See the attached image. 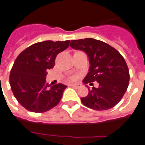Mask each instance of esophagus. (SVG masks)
<instances>
[{
  "mask_svg": "<svg viewBox=\"0 0 145 145\" xmlns=\"http://www.w3.org/2000/svg\"><path fill=\"white\" fill-rule=\"evenodd\" d=\"M71 86L75 88L78 89L82 87V84H80V83H78V84H71Z\"/></svg>",
  "mask_w": 145,
  "mask_h": 145,
  "instance_id": "obj_1",
  "label": "esophagus"
}]
</instances>
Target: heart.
Returning <instances> with one entry per match:
<instances>
[{
	"label": "heart",
	"instance_id": "heart-1",
	"mask_svg": "<svg viewBox=\"0 0 145 145\" xmlns=\"http://www.w3.org/2000/svg\"><path fill=\"white\" fill-rule=\"evenodd\" d=\"M76 78H77V76H72L71 77V78H70V79L72 80V81H74V80H76Z\"/></svg>",
	"mask_w": 145,
	"mask_h": 145
}]
</instances>
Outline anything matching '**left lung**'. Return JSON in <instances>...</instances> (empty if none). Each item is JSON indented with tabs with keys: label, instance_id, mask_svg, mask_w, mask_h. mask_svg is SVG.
Listing matches in <instances>:
<instances>
[{
	"label": "left lung",
	"instance_id": "obj_1",
	"mask_svg": "<svg viewBox=\"0 0 145 145\" xmlns=\"http://www.w3.org/2000/svg\"><path fill=\"white\" fill-rule=\"evenodd\" d=\"M70 46L88 56L89 72L83 83L92 84L97 81L99 84L98 88H88V96L81 98L83 105L97 111L114 107L129 85V72L124 58L108 44L93 38L71 40Z\"/></svg>",
	"mask_w": 145,
	"mask_h": 145
}]
</instances>
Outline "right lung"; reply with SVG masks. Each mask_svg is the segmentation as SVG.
I'll return each mask as SVG.
<instances>
[{"instance_id": "add662e5", "label": "right lung", "mask_w": 145, "mask_h": 145, "mask_svg": "<svg viewBox=\"0 0 145 145\" xmlns=\"http://www.w3.org/2000/svg\"><path fill=\"white\" fill-rule=\"evenodd\" d=\"M69 45V40L40 42L17 57L10 71V84L14 97L27 110L42 113L59 103L67 86L60 83L51 86L46 78L57 55Z\"/></svg>"}]
</instances>
